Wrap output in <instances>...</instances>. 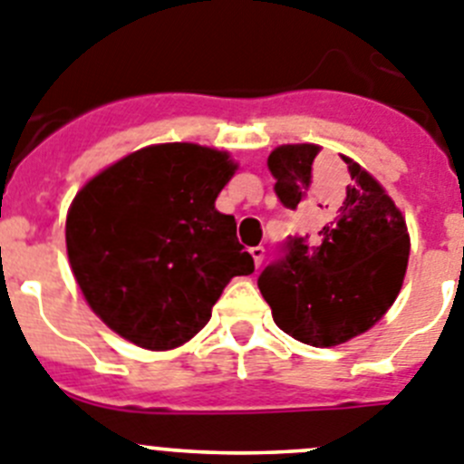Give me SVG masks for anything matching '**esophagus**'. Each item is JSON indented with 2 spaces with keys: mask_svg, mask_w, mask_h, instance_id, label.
Here are the masks:
<instances>
[{
  "mask_svg": "<svg viewBox=\"0 0 464 464\" xmlns=\"http://www.w3.org/2000/svg\"><path fill=\"white\" fill-rule=\"evenodd\" d=\"M249 254H252V258H254V266H261V261H263V256H266V249L261 247V245H258V247H252L249 249Z\"/></svg>",
  "mask_w": 464,
  "mask_h": 464,
  "instance_id": "obj_1",
  "label": "esophagus"
}]
</instances>
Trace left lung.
I'll use <instances>...</instances> for the list:
<instances>
[{
  "mask_svg": "<svg viewBox=\"0 0 464 464\" xmlns=\"http://www.w3.org/2000/svg\"><path fill=\"white\" fill-rule=\"evenodd\" d=\"M319 145L270 152L275 194L303 208L312 233L284 242V254L258 275L275 324L312 346H335L372 328L398 298L407 273L409 233L393 198L349 157L344 175H325Z\"/></svg>",
  "mask_w": 464,
  "mask_h": 464,
  "instance_id": "8db88e82",
  "label": "left lung"
}]
</instances>
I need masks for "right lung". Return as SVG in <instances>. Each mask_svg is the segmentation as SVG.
Returning <instances> with one entry per match:
<instances>
[{
  "instance_id": "obj_1",
  "label": "right lung",
  "mask_w": 464,
  "mask_h": 464,
  "mask_svg": "<svg viewBox=\"0 0 464 464\" xmlns=\"http://www.w3.org/2000/svg\"><path fill=\"white\" fill-rule=\"evenodd\" d=\"M227 152L150 145L92 178L66 215L71 270L94 314L133 344L166 352L210 321L254 258L215 208L236 173Z\"/></svg>"
}]
</instances>
